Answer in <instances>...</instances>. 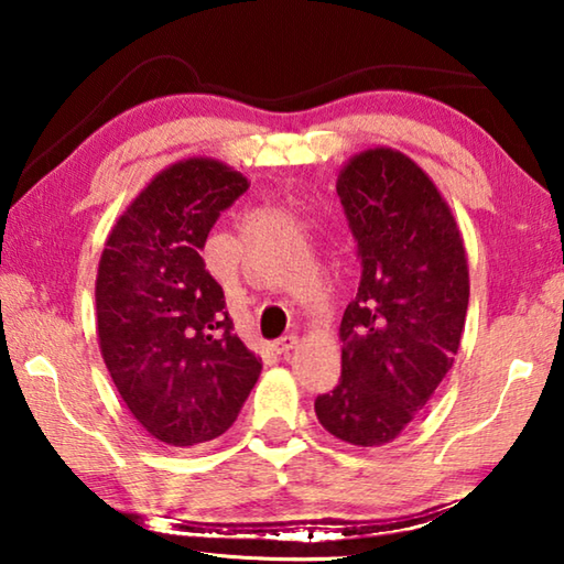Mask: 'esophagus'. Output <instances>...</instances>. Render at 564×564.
<instances>
[{"label":"esophagus","mask_w":564,"mask_h":564,"mask_svg":"<svg viewBox=\"0 0 564 564\" xmlns=\"http://www.w3.org/2000/svg\"><path fill=\"white\" fill-rule=\"evenodd\" d=\"M295 346H299V336H293V333H289V336H281L279 340L271 343V348L279 352V356H285V352L293 350Z\"/></svg>","instance_id":"obj_1"}]
</instances>
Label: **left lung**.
Segmentation results:
<instances>
[{
    "mask_svg": "<svg viewBox=\"0 0 564 564\" xmlns=\"http://www.w3.org/2000/svg\"><path fill=\"white\" fill-rule=\"evenodd\" d=\"M360 283L340 321V380L316 398L338 441L378 447L403 433L460 348L470 279L463 236L413 159L368 149L338 176Z\"/></svg>",
    "mask_w": 564,
    "mask_h": 564,
    "instance_id": "left-lung-1",
    "label": "left lung"
}]
</instances>
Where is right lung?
Here are the masks:
<instances>
[{"mask_svg": "<svg viewBox=\"0 0 564 564\" xmlns=\"http://www.w3.org/2000/svg\"><path fill=\"white\" fill-rule=\"evenodd\" d=\"M246 188L221 161H178L149 181L104 246L101 356L131 415L166 445L224 435L261 376L202 259L208 231Z\"/></svg>", "mask_w": 564, "mask_h": 564, "instance_id": "add662e5", "label": "right lung"}]
</instances>
